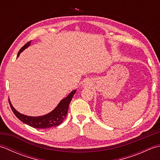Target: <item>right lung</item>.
<instances>
[{
	"mask_svg": "<svg viewBox=\"0 0 160 160\" xmlns=\"http://www.w3.org/2000/svg\"><path fill=\"white\" fill-rule=\"evenodd\" d=\"M30 44H31V41L25 44L20 49L18 55H17V58L20 56V53H22L24 50L29 47ZM76 92V90L71 91L65 98H64L60 102L59 104L52 111L46 115H41V116H28V115L20 113L12 106L9 99V102L13 113L23 123L36 128H48L52 127H57L62 123L67 116L69 104Z\"/></svg>",
	"mask_w": 160,
	"mask_h": 160,
	"instance_id": "add662e5",
	"label": "right lung"
}]
</instances>
